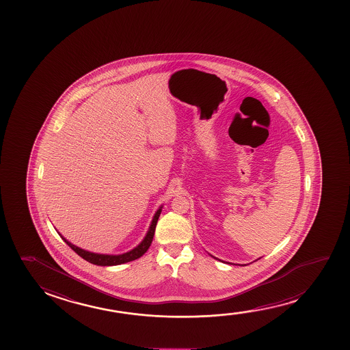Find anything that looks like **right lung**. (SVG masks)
<instances>
[{
	"instance_id": "obj_1",
	"label": "right lung",
	"mask_w": 350,
	"mask_h": 350,
	"mask_svg": "<svg viewBox=\"0 0 350 350\" xmlns=\"http://www.w3.org/2000/svg\"><path fill=\"white\" fill-rule=\"evenodd\" d=\"M161 208L163 206H160L157 213H155V215H154L153 220H152V224L149 226L148 232H147V234L144 237V239L135 249L131 250L129 252H126V254H116V256L115 254H93V252L86 251V250L77 247L75 245H72V243H69L66 238H63L62 235H59L62 237L64 243H67L69 247H72L80 257H82L87 262H90V263L101 265V267H111V265H120V264L128 263V262L139 258L141 256H144L147 252V250L149 249V246H150L152 241H153L154 232H155V227H157V224H158L159 216L161 214Z\"/></svg>"
}]
</instances>
